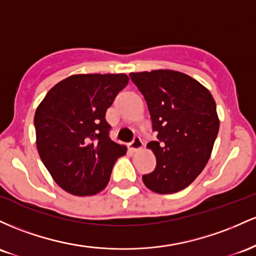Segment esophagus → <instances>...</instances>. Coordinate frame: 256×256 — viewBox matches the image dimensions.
<instances>
[{"mask_svg":"<svg viewBox=\"0 0 256 256\" xmlns=\"http://www.w3.org/2000/svg\"><path fill=\"white\" fill-rule=\"evenodd\" d=\"M128 148H129V150H132L133 152L139 151L140 148H142V139H140L139 136H134V139L132 140L130 144H129Z\"/></svg>","mask_w":256,"mask_h":256,"instance_id":"obj_1","label":"esophagus"}]
</instances>
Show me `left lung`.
Here are the masks:
<instances>
[{"instance_id": "8db88e82", "label": "left lung", "mask_w": 256, "mask_h": 256, "mask_svg": "<svg viewBox=\"0 0 256 256\" xmlns=\"http://www.w3.org/2000/svg\"><path fill=\"white\" fill-rule=\"evenodd\" d=\"M130 80L142 94L157 140L148 148L157 164L142 175L156 194H174L188 188L203 170L219 132L216 105L210 92L179 71L132 72Z\"/></svg>"}]
</instances>
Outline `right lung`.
Instances as JSON below:
<instances>
[{
  "label": "right lung",
  "instance_id": "obj_1",
  "mask_svg": "<svg viewBox=\"0 0 256 256\" xmlns=\"http://www.w3.org/2000/svg\"><path fill=\"white\" fill-rule=\"evenodd\" d=\"M124 74H72L46 94L35 112L36 145L62 190L92 196L104 190L127 148L108 136L106 110L128 84Z\"/></svg>",
  "mask_w": 256,
  "mask_h": 256
}]
</instances>
